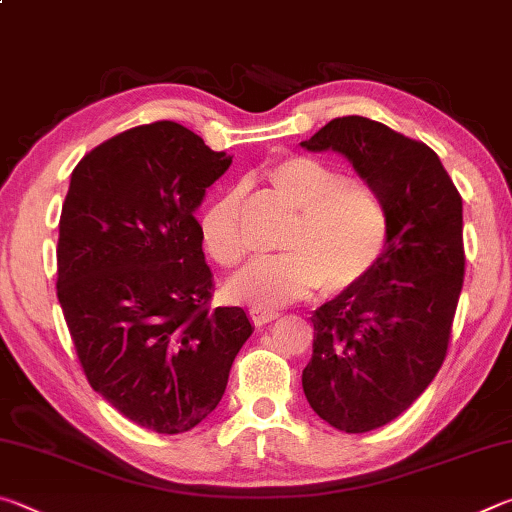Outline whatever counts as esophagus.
Returning a JSON list of instances; mask_svg holds the SVG:
<instances>
[{"label":"esophagus","instance_id":"1","mask_svg":"<svg viewBox=\"0 0 512 512\" xmlns=\"http://www.w3.org/2000/svg\"><path fill=\"white\" fill-rule=\"evenodd\" d=\"M248 316H250V320H253V325H257V327L271 323V320L277 318L275 311H264V309H257V307L250 309Z\"/></svg>","mask_w":512,"mask_h":512}]
</instances>
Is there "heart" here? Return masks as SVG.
I'll return each mask as SVG.
<instances>
[{"label": "heart", "instance_id": "b5f03b06", "mask_svg": "<svg viewBox=\"0 0 512 512\" xmlns=\"http://www.w3.org/2000/svg\"><path fill=\"white\" fill-rule=\"evenodd\" d=\"M264 180L293 212L296 223L280 248L287 253L250 262L225 282V296L257 309H275L309 296L354 289L375 271L388 241V212L377 187L314 155H289L266 169ZM244 189L232 187L205 207L198 235L223 268L248 253L241 230Z\"/></svg>", "mask_w": 512, "mask_h": 512}]
</instances>
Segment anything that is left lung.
<instances>
[{
	"label": "left lung",
	"instance_id": "left-lung-1",
	"mask_svg": "<svg viewBox=\"0 0 512 512\" xmlns=\"http://www.w3.org/2000/svg\"><path fill=\"white\" fill-rule=\"evenodd\" d=\"M300 144L343 153L386 203L384 255L314 311V354L302 370L320 418L372 431L409 409L447 357L465 273L463 198L427 144L375 119L336 117Z\"/></svg>",
	"mask_w": 512,
	"mask_h": 512
}]
</instances>
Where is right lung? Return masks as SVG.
<instances>
[{
	"label": "right lung",
	"instance_id": "1",
	"mask_svg": "<svg viewBox=\"0 0 512 512\" xmlns=\"http://www.w3.org/2000/svg\"><path fill=\"white\" fill-rule=\"evenodd\" d=\"M230 164L189 128L153 121L94 146L72 171L56 293L90 386L144 429L203 422L253 334L241 307H210L194 216Z\"/></svg>",
	"mask_w": 512,
	"mask_h": 512
}]
</instances>
